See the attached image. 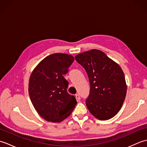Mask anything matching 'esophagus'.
<instances>
[{
  "label": "esophagus",
  "mask_w": 147,
  "mask_h": 147,
  "mask_svg": "<svg viewBox=\"0 0 147 147\" xmlns=\"http://www.w3.org/2000/svg\"><path fill=\"white\" fill-rule=\"evenodd\" d=\"M75 97H76V100H77L78 101H79L80 100V96L79 94H78V93L75 95Z\"/></svg>",
  "instance_id": "1"
}]
</instances>
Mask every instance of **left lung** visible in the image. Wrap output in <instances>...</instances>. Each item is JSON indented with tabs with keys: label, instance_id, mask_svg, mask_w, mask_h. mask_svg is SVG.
Segmentation results:
<instances>
[{
	"label": "left lung",
	"instance_id": "1",
	"mask_svg": "<svg viewBox=\"0 0 147 147\" xmlns=\"http://www.w3.org/2000/svg\"><path fill=\"white\" fill-rule=\"evenodd\" d=\"M75 59L88 76L90 91L86 105L90 113L103 121L115 116L123 104L127 90L120 65L96 49L78 54Z\"/></svg>",
	"mask_w": 147,
	"mask_h": 147
}]
</instances>
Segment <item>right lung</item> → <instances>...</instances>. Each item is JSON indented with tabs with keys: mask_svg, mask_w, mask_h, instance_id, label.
<instances>
[{
	"mask_svg": "<svg viewBox=\"0 0 147 147\" xmlns=\"http://www.w3.org/2000/svg\"><path fill=\"white\" fill-rule=\"evenodd\" d=\"M74 60L71 55L55 53L40 61L31 74L28 85L31 101L46 121L60 123L75 108L76 100L67 93L69 83L63 76Z\"/></svg>",
	"mask_w": 147,
	"mask_h": 147,
	"instance_id": "obj_1",
	"label": "right lung"
}]
</instances>
